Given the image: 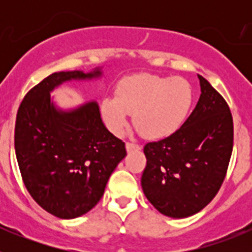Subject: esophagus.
Instances as JSON below:
<instances>
[{
  "label": "esophagus",
  "mask_w": 252,
  "mask_h": 252,
  "mask_svg": "<svg viewBox=\"0 0 252 252\" xmlns=\"http://www.w3.org/2000/svg\"><path fill=\"white\" fill-rule=\"evenodd\" d=\"M141 146L139 144H135V142H126V150L127 151H133V150H140Z\"/></svg>",
  "instance_id": "obj_1"
}]
</instances>
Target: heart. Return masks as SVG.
Returning a JSON list of instances; mask_svg holds the SVG:
<instances>
[{
	"instance_id": "b5f03b06",
	"label": "heart",
	"mask_w": 252,
	"mask_h": 252,
	"mask_svg": "<svg viewBox=\"0 0 252 252\" xmlns=\"http://www.w3.org/2000/svg\"><path fill=\"white\" fill-rule=\"evenodd\" d=\"M192 103V87L183 78L140 74L124 79L116 97L104 98L101 108L112 132L125 130L131 113L142 136L162 139L183 125Z\"/></svg>"
}]
</instances>
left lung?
I'll list each match as a JSON object with an SVG mask.
<instances>
[{
	"label": "left lung",
	"instance_id": "left-lung-1",
	"mask_svg": "<svg viewBox=\"0 0 252 252\" xmlns=\"http://www.w3.org/2000/svg\"><path fill=\"white\" fill-rule=\"evenodd\" d=\"M198 78L201 97L182 127L144 146L142 190L168 217H189L212 201L226 178L232 154L230 107L208 81Z\"/></svg>",
	"mask_w": 252,
	"mask_h": 252
}]
</instances>
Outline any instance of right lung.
Segmentation results:
<instances>
[{
	"instance_id": "1",
	"label": "right lung",
	"mask_w": 252,
	"mask_h": 252,
	"mask_svg": "<svg viewBox=\"0 0 252 252\" xmlns=\"http://www.w3.org/2000/svg\"><path fill=\"white\" fill-rule=\"evenodd\" d=\"M98 75L99 70L53 73L26 93L17 111L15 151L21 178L34 201L55 217L69 220L91 211L126 157L125 142L104 127L95 102L62 112L50 101L60 83Z\"/></svg>"
}]
</instances>
